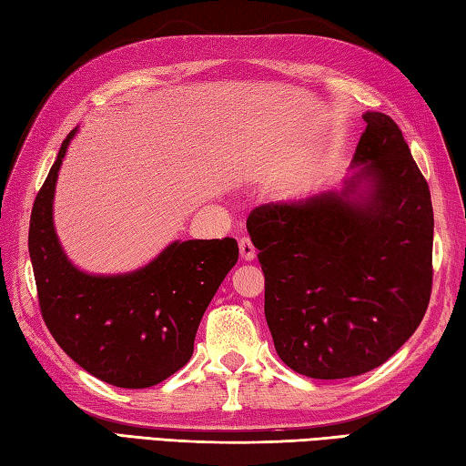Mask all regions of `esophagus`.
Returning <instances> with one entry per match:
<instances>
[{
  "label": "esophagus",
  "instance_id": "esophagus-1",
  "mask_svg": "<svg viewBox=\"0 0 466 466\" xmlns=\"http://www.w3.org/2000/svg\"><path fill=\"white\" fill-rule=\"evenodd\" d=\"M239 251H241V259H245V261L256 259V248H253V243H251L249 237H241V239H239Z\"/></svg>",
  "mask_w": 466,
  "mask_h": 466
}]
</instances>
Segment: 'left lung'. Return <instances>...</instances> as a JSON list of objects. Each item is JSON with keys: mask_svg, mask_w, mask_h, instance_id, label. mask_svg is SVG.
Here are the masks:
<instances>
[{"mask_svg": "<svg viewBox=\"0 0 466 466\" xmlns=\"http://www.w3.org/2000/svg\"><path fill=\"white\" fill-rule=\"evenodd\" d=\"M345 190L251 210L266 278V320L279 359L314 380L375 370L422 322L432 292L428 182L396 121L367 111ZM372 182L363 204L356 184Z\"/></svg>", "mask_w": 466, "mask_h": 466, "instance_id": "obj_1", "label": "left lung"}]
</instances>
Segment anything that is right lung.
<instances>
[{
  "label": "right lung",
  "mask_w": 466,
  "mask_h": 466,
  "mask_svg": "<svg viewBox=\"0 0 466 466\" xmlns=\"http://www.w3.org/2000/svg\"><path fill=\"white\" fill-rule=\"evenodd\" d=\"M73 129L34 200L28 249L42 319L60 349L116 388L144 390L188 363L200 319L239 248L225 239L177 241L126 276H89L60 249L52 198Z\"/></svg>",
  "instance_id": "right-lung-1"
}]
</instances>
